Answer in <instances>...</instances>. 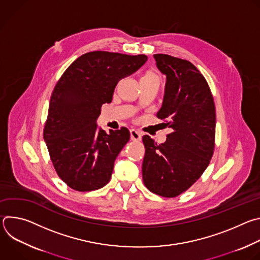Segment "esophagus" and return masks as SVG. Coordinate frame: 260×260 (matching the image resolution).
Listing matches in <instances>:
<instances>
[{
	"label": "esophagus",
	"instance_id": "obj_1",
	"mask_svg": "<svg viewBox=\"0 0 260 260\" xmlns=\"http://www.w3.org/2000/svg\"><path fill=\"white\" fill-rule=\"evenodd\" d=\"M131 139L133 141H141L142 139V133L136 129H131Z\"/></svg>",
	"mask_w": 260,
	"mask_h": 260
}]
</instances>
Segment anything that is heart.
Instances as JSON below:
<instances>
[{
    "label": "heart",
    "instance_id": "1",
    "mask_svg": "<svg viewBox=\"0 0 260 260\" xmlns=\"http://www.w3.org/2000/svg\"><path fill=\"white\" fill-rule=\"evenodd\" d=\"M141 79H158V77L155 75L154 73H152V72H148V73H146V74H145V75H144Z\"/></svg>",
    "mask_w": 260,
    "mask_h": 260
}]
</instances>
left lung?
Segmentation results:
<instances>
[{"mask_svg":"<svg viewBox=\"0 0 260 260\" xmlns=\"http://www.w3.org/2000/svg\"><path fill=\"white\" fill-rule=\"evenodd\" d=\"M153 56L167 77L156 116L167 120L172 133L161 144L143 136V181L153 193L175 198L202 176L213 156L215 104L208 82L190 61L168 54Z\"/></svg>","mask_w":260,"mask_h":260,"instance_id":"1","label":"left lung"}]
</instances>
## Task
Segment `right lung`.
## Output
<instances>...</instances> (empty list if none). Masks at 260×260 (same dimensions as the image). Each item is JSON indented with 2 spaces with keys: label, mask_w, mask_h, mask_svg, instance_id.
I'll use <instances>...</instances> for the list:
<instances>
[{
  "label": "right lung",
  "mask_w": 260,
  "mask_h": 260,
  "mask_svg": "<svg viewBox=\"0 0 260 260\" xmlns=\"http://www.w3.org/2000/svg\"><path fill=\"white\" fill-rule=\"evenodd\" d=\"M147 56L108 51L85 53L57 81L49 103L44 141L59 178L74 190L91 191L110 181L114 161L129 140L126 127L98 128L101 107L111 103L118 81Z\"/></svg>",
  "instance_id": "obj_1"
}]
</instances>
